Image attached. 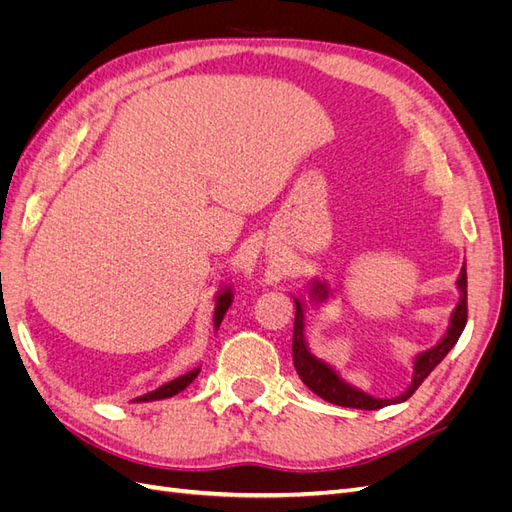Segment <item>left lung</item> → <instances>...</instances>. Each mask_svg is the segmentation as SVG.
Wrapping results in <instances>:
<instances>
[{
    "label": "left lung",
    "instance_id": "obj_1",
    "mask_svg": "<svg viewBox=\"0 0 512 512\" xmlns=\"http://www.w3.org/2000/svg\"><path fill=\"white\" fill-rule=\"evenodd\" d=\"M457 288H459V301L453 309L451 320H448L446 333L440 337V342L436 346H431L429 350L416 354L414 356V369H412V382L408 389L393 397V399H380L365 393L359 386L350 384L342 376L337 374V369L329 365L327 361L318 359V356L309 350L307 339H305V312H307V303L305 299L292 297L294 305H297V312H294V331H292V361L294 369H297L299 378L307 386L309 391L322 397L324 401L335 406H344V408H359V410H378L384 406H393L401 404L412 393L421 386V382L431 374L433 369L440 365L444 356L451 352V348L457 344V339L461 337L463 329H466V320H468V273H466V262H463L461 273L457 277ZM307 297L309 305H322L331 299V288L327 282L314 280L307 282Z\"/></svg>",
    "mask_w": 512,
    "mask_h": 512
}]
</instances>
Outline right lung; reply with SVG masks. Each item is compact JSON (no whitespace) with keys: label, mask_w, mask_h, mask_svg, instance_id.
Returning a JSON list of instances; mask_svg holds the SVG:
<instances>
[{"label":"right lung","mask_w":512,"mask_h":512,"mask_svg":"<svg viewBox=\"0 0 512 512\" xmlns=\"http://www.w3.org/2000/svg\"><path fill=\"white\" fill-rule=\"evenodd\" d=\"M230 303H232V286H222V288L218 290V294H215V307H213V329H215V331L220 329L222 318H224V314L228 312ZM198 371H200V367H194V369L188 371V374H183V376H179V378H175V380H170V382L158 386L156 391L145 393V395L136 397V399H132V401H134V404H143V401H158V399L173 397V395L181 393L183 389H188V386L194 382V378L198 376Z\"/></svg>","instance_id":"add662e5"}]
</instances>
